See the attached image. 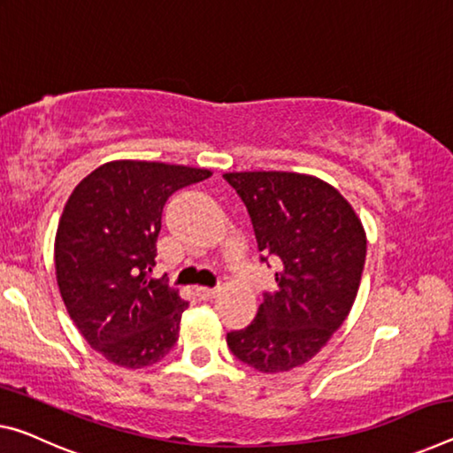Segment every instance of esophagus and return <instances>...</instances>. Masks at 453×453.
<instances>
[{
    "mask_svg": "<svg viewBox=\"0 0 453 453\" xmlns=\"http://www.w3.org/2000/svg\"><path fill=\"white\" fill-rule=\"evenodd\" d=\"M196 294L201 300H210V298L215 296V294H218V288H207V286H199V288H196Z\"/></svg>",
    "mask_w": 453,
    "mask_h": 453,
    "instance_id": "obj_1",
    "label": "esophagus"
}]
</instances>
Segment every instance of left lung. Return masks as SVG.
<instances>
[{
  "mask_svg": "<svg viewBox=\"0 0 453 453\" xmlns=\"http://www.w3.org/2000/svg\"><path fill=\"white\" fill-rule=\"evenodd\" d=\"M252 218L262 262L276 257L278 290L252 325L227 333L232 353L262 372L300 367L355 304L367 256L358 215L333 185L286 171L226 173Z\"/></svg>",
  "mask_w": 453,
  "mask_h": 453,
  "instance_id": "8db88e82",
  "label": "left lung"
}]
</instances>
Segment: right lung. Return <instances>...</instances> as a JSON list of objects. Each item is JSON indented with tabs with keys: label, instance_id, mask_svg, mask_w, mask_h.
I'll return each mask as SVG.
<instances>
[{
	"label": "right lung",
	"instance_id": "obj_1",
	"mask_svg": "<svg viewBox=\"0 0 453 453\" xmlns=\"http://www.w3.org/2000/svg\"><path fill=\"white\" fill-rule=\"evenodd\" d=\"M210 169L111 161L86 175L64 205L54 242L56 280L76 328L111 363L149 367L179 339L189 304L155 265L163 207Z\"/></svg>",
	"mask_w": 453,
	"mask_h": 453
}]
</instances>
